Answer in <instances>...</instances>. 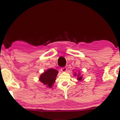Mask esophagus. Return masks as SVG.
Masks as SVG:
<instances>
[{"mask_svg": "<svg viewBox=\"0 0 120 120\" xmlns=\"http://www.w3.org/2000/svg\"><path fill=\"white\" fill-rule=\"evenodd\" d=\"M67 70H68V69H67V68H66V67H63V68H61V71H62V72H66V71H67Z\"/></svg>", "mask_w": 120, "mask_h": 120, "instance_id": "esophagus-1", "label": "esophagus"}]
</instances>
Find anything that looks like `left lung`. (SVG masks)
Returning <instances> with one entry per match:
<instances>
[{
    "label": "left lung",
    "mask_w": 120,
    "mask_h": 120,
    "mask_svg": "<svg viewBox=\"0 0 120 120\" xmlns=\"http://www.w3.org/2000/svg\"><path fill=\"white\" fill-rule=\"evenodd\" d=\"M75 76H76V75H77V76H79V74H77H77H76V73H75ZM77 79H79V80H81V79H82V76H80V77H77Z\"/></svg>",
    "instance_id": "8db88e82"
}]
</instances>
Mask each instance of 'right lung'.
I'll use <instances>...</instances> for the list:
<instances>
[{
	"mask_svg": "<svg viewBox=\"0 0 120 120\" xmlns=\"http://www.w3.org/2000/svg\"><path fill=\"white\" fill-rule=\"evenodd\" d=\"M58 72V71L55 69L50 68L41 75L39 81L47 87H52V85L55 81Z\"/></svg>",
	"mask_w": 120,
	"mask_h": 120,
	"instance_id": "add662e5",
	"label": "right lung"
}]
</instances>
